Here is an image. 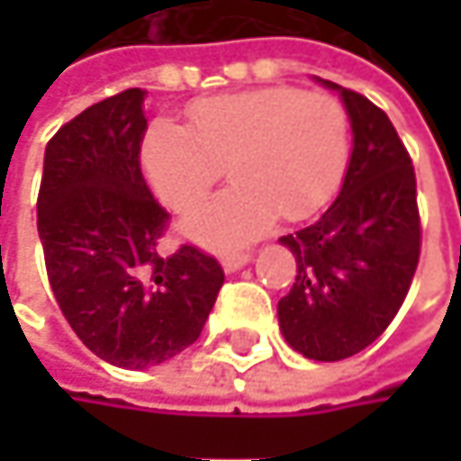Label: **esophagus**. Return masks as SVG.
Listing matches in <instances>:
<instances>
[{"mask_svg":"<svg viewBox=\"0 0 461 461\" xmlns=\"http://www.w3.org/2000/svg\"><path fill=\"white\" fill-rule=\"evenodd\" d=\"M250 261V253H227L224 258H221V264H224V269L227 272H237L242 264H248Z\"/></svg>","mask_w":461,"mask_h":461,"instance_id":"obj_1","label":"esophagus"}]
</instances>
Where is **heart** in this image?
I'll return each instance as SVG.
<instances>
[{"instance_id": "b5f03b06", "label": "heart", "mask_w": 461, "mask_h": 461, "mask_svg": "<svg viewBox=\"0 0 461 461\" xmlns=\"http://www.w3.org/2000/svg\"><path fill=\"white\" fill-rule=\"evenodd\" d=\"M189 131L157 122L140 146L154 194L173 211H192L230 167L234 186L186 216L184 231L213 248L245 245L277 213L304 221L339 192L349 162L347 109L325 93L258 87L203 98Z\"/></svg>"}]
</instances>
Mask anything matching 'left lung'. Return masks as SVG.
<instances>
[{
	"mask_svg": "<svg viewBox=\"0 0 461 461\" xmlns=\"http://www.w3.org/2000/svg\"><path fill=\"white\" fill-rule=\"evenodd\" d=\"M355 149L339 197L321 219L280 237L296 283L277 304L285 341L310 360H344L395 321L414 280L421 221L411 157L390 117L339 87Z\"/></svg>",
	"mask_w": 461,
	"mask_h": 461,
	"instance_id": "left-lung-1",
	"label": "left lung"
}]
</instances>
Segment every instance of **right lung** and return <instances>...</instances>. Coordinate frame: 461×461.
<instances>
[{
    "label": "right lung",
    "instance_id": "add662e5",
    "mask_svg": "<svg viewBox=\"0 0 461 461\" xmlns=\"http://www.w3.org/2000/svg\"><path fill=\"white\" fill-rule=\"evenodd\" d=\"M143 90L87 106L47 140L37 230L52 296L82 344L120 368L192 347L224 285L197 245L159 253L170 213L140 173Z\"/></svg>",
    "mask_w": 461,
    "mask_h": 461
}]
</instances>
